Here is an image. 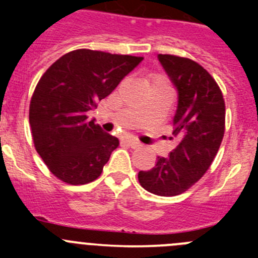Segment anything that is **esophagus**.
Listing matches in <instances>:
<instances>
[{"label":"esophagus","mask_w":258,"mask_h":258,"mask_svg":"<svg viewBox=\"0 0 258 258\" xmlns=\"http://www.w3.org/2000/svg\"><path fill=\"white\" fill-rule=\"evenodd\" d=\"M123 142L127 146H130V147H132V148H137V147H140V146H141L140 142H137L136 140H134V139H126Z\"/></svg>","instance_id":"1"}]
</instances>
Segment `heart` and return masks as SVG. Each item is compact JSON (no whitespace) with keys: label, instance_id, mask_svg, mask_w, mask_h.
Listing matches in <instances>:
<instances>
[{"label":"heart","instance_id":"obj_1","mask_svg":"<svg viewBox=\"0 0 258 258\" xmlns=\"http://www.w3.org/2000/svg\"><path fill=\"white\" fill-rule=\"evenodd\" d=\"M150 86H162V87H168L167 81L165 80V77L162 76H153L151 79Z\"/></svg>","mask_w":258,"mask_h":258}]
</instances>
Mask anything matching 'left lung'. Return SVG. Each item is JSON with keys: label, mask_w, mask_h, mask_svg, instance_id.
<instances>
[{"label": "left lung", "mask_w": 258, "mask_h": 258, "mask_svg": "<svg viewBox=\"0 0 258 258\" xmlns=\"http://www.w3.org/2000/svg\"><path fill=\"white\" fill-rule=\"evenodd\" d=\"M158 59L178 92L172 132L178 144L168 157H157L152 170L140 171L139 181L146 191L168 197L183 194L210 168L225 135L226 107L217 82L201 64L173 54Z\"/></svg>", "instance_id": "8db88e82"}]
</instances>
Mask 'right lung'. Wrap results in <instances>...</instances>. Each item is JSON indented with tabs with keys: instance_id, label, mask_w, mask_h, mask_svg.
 <instances>
[{
	"instance_id": "right-lung-1",
	"label": "right lung",
	"mask_w": 258,
	"mask_h": 258,
	"mask_svg": "<svg viewBox=\"0 0 258 258\" xmlns=\"http://www.w3.org/2000/svg\"><path fill=\"white\" fill-rule=\"evenodd\" d=\"M142 59L81 48L42 75L31 98L30 124L36 151L57 178L77 186L100 177L119 142L87 113Z\"/></svg>"
}]
</instances>
